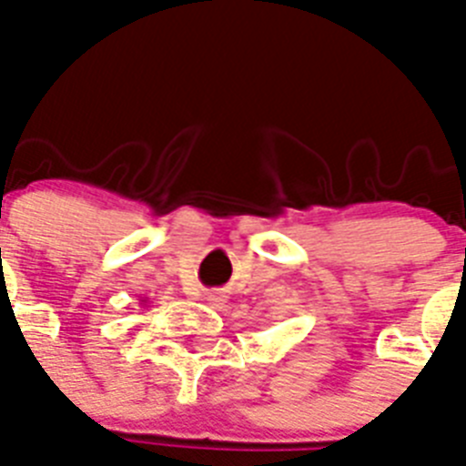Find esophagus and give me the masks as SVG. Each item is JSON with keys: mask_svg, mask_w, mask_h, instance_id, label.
<instances>
[{"mask_svg": "<svg viewBox=\"0 0 466 466\" xmlns=\"http://www.w3.org/2000/svg\"><path fill=\"white\" fill-rule=\"evenodd\" d=\"M208 304L220 306L222 304V294H208Z\"/></svg>", "mask_w": 466, "mask_h": 466, "instance_id": "esophagus-1", "label": "esophagus"}]
</instances>
